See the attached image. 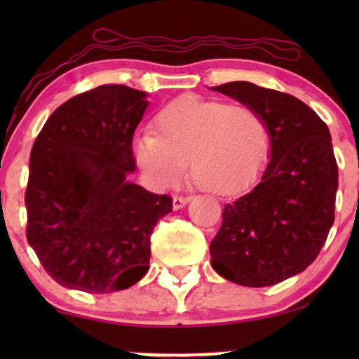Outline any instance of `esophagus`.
Wrapping results in <instances>:
<instances>
[{"mask_svg": "<svg viewBox=\"0 0 359 359\" xmlns=\"http://www.w3.org/2000/svg\"><path fill=\"white\" fill-rule=\"evenodd\" d=\"M189 199H191L189 196H175V198H173V209L178 210L181 208H184V205L189 203Z\"/></svg>", "mask_w": 359, "mask_h": 359, "instance_id": "34e87169", "label": "esophagus"}]
</instances>
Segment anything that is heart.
<instances>
[{"label":"heart","mask_w":359,"mask_h":359,"mask_svg":"<svg viewBox=\"0 0 359 359\" xmlns=\"http://www.w3.org/2000/svg\"><path fill=\"white\" fill-rule=\"evenodd\" d=\"M155 132L137 137V163L160 188L184 175L199 188L229 196L248 188L269 156L271 137L264 117L248 104H232L183 95L168 102L154 121Z\"/></svg>","instance_id":"heart-1"}]
</instances>
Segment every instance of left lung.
<instances>
[{"mask_svg": "<svg viewBox=\"0 0 359 359\" xmlns=\"http://www.w3.org/2000/svg\"><path fill=\"white\" fill-rule=\"evenodd\" d=\"M212 90L264 117L271 151L259 183L225 204L210 264L240 286H273L317 258L335 220L338 166L330 132L316 111L287 93L248 81Z\"/></svg>", "mask_w": 359, "mask_h": 359, "instance_id": "1", "label": "left lung"}]
</instances>
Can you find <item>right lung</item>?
Returning <instances> with one entry per match:
<instances>
[{"mask_svg":"<svg viewBox=\"0 0 359 359\" xmlns=\"http://www.w3.org/2000/svg\"><path fill=\"white\" fill-rule=\"evenodd\" d=\"M147 106L144 91L97 86L58 106L34 142L26 237L63 287L116 292L149 271L151 232L173 199L127 181Z\"/></svg>","mask_w":359,"mask_h":359,"instance_id":"1","label":"right lung"}]
</instances>
